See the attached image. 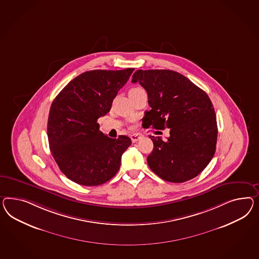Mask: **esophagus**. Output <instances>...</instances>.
Wrapping results in <instances>:
<instances>
[{
  "instance_id": "34e87169",
  "label": "esophagus",
  "mask_w": 259,
  "mask_h": 259,
  "mask_svg": "<svg viewBox=\"0 0 259 259\" xmlns=\"http://www.w3.org/2000/svg\"><path fill=\"white\" fill-rule=\"evenodd\" d=\"M131 140H132V142L135 143V142H137V141H139V140L141 139V136H140V134H133V135H131Z\"/></svg>"
}]
</instances>
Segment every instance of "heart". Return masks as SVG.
Instances as JSON below:
<instances>
[{"label": "heart", "instance_id": "b5f03b06", "mask_svg": "<svg viewBox=\"0 0 259 259\" xmlns=\"http://www.w3.org/2000/svg\"><path fill=\"white\" fill-rule=\"evenodd\" d=\"M142 89H140V88H134L132 90H130L129 91V93H131V92H136V91H141Z\"/></svg>", "mask_w": 259, "mask_h": 259}]
</instances>
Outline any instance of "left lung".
Instances as JSON below:
<instances>
[{
	"instance_id": "1",
	"label": "left lung",
	"mask_w": 259,
	"mask_h": 259,
	"mask_svg": "<svg viewBox=\"0 0 259 259\" xmlns=\"http://www.w3.org/2000/svg\"><path fill=\"white\" fill-rule=\"evenodd\" d=\"M132 83L147 91L151 110L145 112L142 126L169 129L167 141L150 136L154 150L147 157L149 167L168 182L194 178L216 151L217 119L208 95L175 70H137Z\"/></svg>"
}]
</instances>
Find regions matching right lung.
Masks as SVG:
<instances>
[{
    "mask_svg": "<svg viewBox=\"0 0 259 259\" xmlns=\"http://www.w3.org/2000/svg\"><path fill=\"white\" fill-rule=\"evenodd\" d=\"M134 70L85 71L54 100L47 125L50 150L71 181L99 186L118 172L121 155L132 141L127 136L108 138L100 131L97 120L110 111L113 100Z\"/></svg>",
    "mask_w": 259,
    "mask_h": 259,
    "instance_id": "obj_1",
    "label": "right lung"
}]
</instances>
